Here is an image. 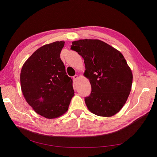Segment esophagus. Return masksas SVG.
Returning a JSON list of instances; mask_svg holds the SVG:
<instances>
[{
  "instance_id": "obj_1",
  "label": "esophagus",
  "mask_w": 157,
  "mask_h": 157,
  "mask_svg": "<svg viewBox=\"0 0 157 157\" xmlns=\"http://www.w3.org/2000/svg\"><path fill=\"white\" fill-rule=\"evenodd\" d=\"M78 79V75H75V76H73V79H74L75 81H77Z\"/></svg>"
}]
</instances>
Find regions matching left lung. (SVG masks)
I'll return each mask as SVG.
<instances>
[{"instance_id":"8db88e82","label":"left lung","mask_w":157,"mask_h":157,"mask_svg":"<svg viewBox=\"0 0 157 157\" xmlns=\"http://www.w3.org/2000/svg\"><path fill=\"white\" fill-rule=\"evenodd\" d=\"M71 49L84 59V75L91 92L84 99L88 109L98 116L109 117L119 112L132 90L133 75L124 56L98 39L73 41Z\"/></svg>"}]
</instances>
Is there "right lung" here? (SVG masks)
Masks as SVG:
<instances>
[{"instance_id": "1", "label": "right lung", "mask_w": 157, "mask_h": 157, "mask_svg": "<svg viewBox=\"0 0 157 157\" xmlns=\"http://www.w3.org/2000/svg\"><path fill=\"white\" fill-rule=\"evenodd\" d=\"M64 41L37 49L22 66L21 86L26 101L46 118L59 117L67 111L74 96L73 79L66 72L60 53Z\"/></svg>"}]
</instances>
